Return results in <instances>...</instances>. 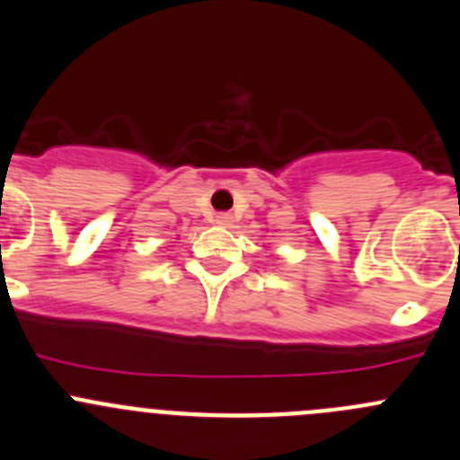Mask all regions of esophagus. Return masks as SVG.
I'll return each mask as SVG.
<instances>
[{
  "instance_id": "obj_1",
  "label": "esophagus",
  "mask_w": 460,
  "mask_h": 460,
  "mask_svg": "<svg viewBox=\"0 0 460 460\" xmlns=\"http://www.w3.org/2000/svg\"><path fill=\"white\" fill-rule=\"evenodd\" d=\"M216 222L217 226H231V222H234V217L229 216V213H220V216H216Z\"/></svg>"
}]
</instances>
